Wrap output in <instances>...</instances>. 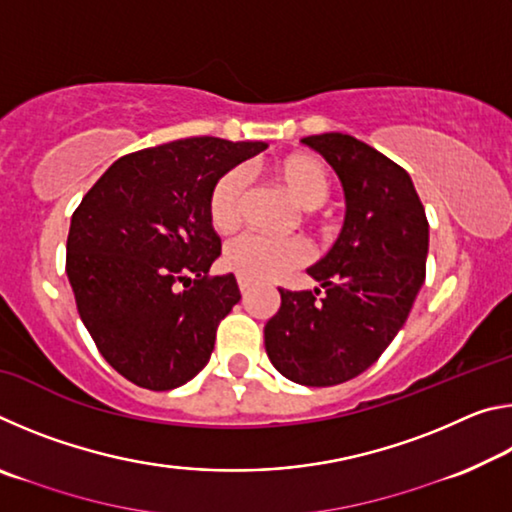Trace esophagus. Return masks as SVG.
I'll use <instances>...</instances> for the list:
<instances>
[{
    "instance_id": "1",
    "label": "esophagus",
    "mask_w": 512,
    "mask_h": 512,
    "mask_svg": "<svg viewBox=\"0 0 512 512\" xmlns=\"http://www.w3.org/2000/svg\"><path fill=\"white\" fill-rule=\"evenodd\" d=\"M237 282H239V289H241V293H246V291L250 289V282L246 280V277H239Z\"/></svg>"
}]
</instances>
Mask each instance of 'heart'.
<instances>
[{
	"label": "heart",
	"mask_w": 512,
	"mask_h": 512,
	"mask_svg": "<svg viewBox=\"0 0 512 512\" xmlns=\"http://www.w3.org/2000/svg\"><path fill=\"white\" fill-rule=\"evenodd\" d=\"M275 183L300 210H316L329 194V171L307 153H291L271 164ZM248 194V178L230 169L216 180L210 194V221L214 230L232 232L241 221ZM307 248L298 239H268L246 235L225 248V266L250 282H275L307 262Z\"/></svg>",
	"instance_id": "b5f03b06"
}]
</instances>
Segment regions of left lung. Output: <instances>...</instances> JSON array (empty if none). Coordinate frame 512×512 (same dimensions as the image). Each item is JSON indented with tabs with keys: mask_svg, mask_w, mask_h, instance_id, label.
Masks as SVG:
<instances>
[{
	"mask_svg": "<svg viewBox=\"0 0 512 512\" xmlns=\"http://www.w3.org/2000/svg\"><path fill=\"white\" fill-rule=\"evenodd\" d=\"M302 144L339 176L345 221L327 255L307 268L320 289H280L264 343L287 379L334 386L368 370L409 318L424 282L429 223L411 176L384 153L343 133Z\"/></svg>",
	"mask_w": 512,
	"mask_h": 512,
	"instance_id": "8db88e82",
	"label": "left lung"
}]
</instances>
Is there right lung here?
Masks as SVG:
<instances>
[{
	"label": "right lung",
	"mask_w": 512,
	"mask_h": 512,
	"mask_svg": "<svg viewBox=\"0 0 512 512\" xmlns=\"http://www.w3.org/2000/svg\"><path fill=\"white\" fill-rule=\"evenodd\" d=\"M264 142L187 137L124 155L76 207L67 277L83 325L112 368L149 391L201 372L216 327L241 300L235 275L210 277L221 239L210 194Z\"/></svg>",
	"instance_id": "obj_1"
}]
</instances>
